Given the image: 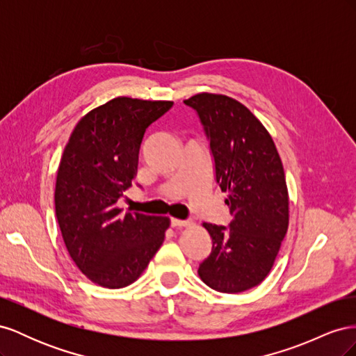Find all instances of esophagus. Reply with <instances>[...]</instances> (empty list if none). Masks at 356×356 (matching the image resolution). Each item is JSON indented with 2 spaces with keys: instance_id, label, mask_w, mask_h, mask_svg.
Segmentation results:
<instances>
[{
  "instance_id": "esophagus-1",
  "label": "esophagus",
  "mask_w": 356,
  "mask_h": 356,
  "mask_svg": "<svg viewBox=\"0 0 356 356\" xmlns=\"http://www.w3.org/2000/svg\"><path fill=\"white\" fill-rule=\"evenodd\" d=\"M172 227H186V225H190L188 220H178V218H172L170 220Z\"/></svg>"
}]
</instances>
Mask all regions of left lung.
Here are the masks:
<instances>
[{"label":"left lung","mask_w":356,"mask_h":356,"mask_svg":"<svg viewBox=\"0 0 356 356\" xmlns=\"http://www.w3.org/2000/svg\"><path fill=\"white\" fill-rule=\"evenodd\" d=\"M209 141L213 175L232 221L203 222L211 254L199 264L202 281L220 293H242L270 272L288 230V190L281 157L258 118L224 95L199 93L184 101Z\"/></svg>","instance_id":"1"}]
</instances>
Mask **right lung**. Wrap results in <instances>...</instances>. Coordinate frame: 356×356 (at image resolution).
Listing matches in <instances>:
<instances>
[{"mask_svg": "<svg viewBox=\"0 0 356 356\" xmlns=\"http://www.w3.org/2000/svg\"><path fill=\"white\" fill-rule=\"evenodd\" d=\"M174 102L114 98L86 114L63 149L55 211L67 250L104 288L136 281L165 239L168 217L117 208L136 177L148 126Z\"/></svg>", "mask_w": 356, "mask_h": 356, "instance_id": "right-lung-1", "label": "right lung"}]
</instances>
